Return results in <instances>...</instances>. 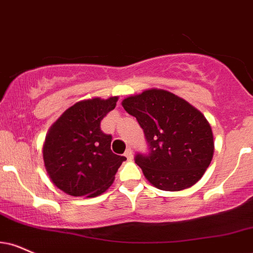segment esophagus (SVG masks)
<instances>
[{
	"label": "esophagus",
	"instance_id": "1",
	"mask_svg": "<svg viewBox=\"0 0 253 253\" xmlns=\"http://www.w3.org/2000/svg\"><path fill=\"white\" fill-rule=\"evenodd\" d=\"M125 157H126L128 160H132L133 159V151L130 150V148H127L126 152H125Z\"/></svg>",
	"mask_w": 253,
	"mask_h": 253
}]
</instances>
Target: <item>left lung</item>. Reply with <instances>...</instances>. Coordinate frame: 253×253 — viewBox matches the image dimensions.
<instances>
[{"label": "left lung", "instance_id": "8db88e82", "mask_svg": "<svg viewBox=\"0 0 253 253\" xmlns=\"http://www.w3.org/2000/svg\"><path fill=\"white\" fill-rule=\"evenodd\" d=\"M136 118L150 145L135 164L154 187L181 191L202 179L214 153L211 125L202 112L169 90L151 88L121 102Z\"/></svg>", "mask_w": 253, "mask_h": 253}]
</instances>
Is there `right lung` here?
I'll return each mask as SVG.
<instances>
[{"label": "right lung", "instance_id": "add662e5", "mask_svg": "<svg viewBox=\"0 0 253 253\" xmlns=\"http://www.w3.org/2000/svg\"><path fill=\"white\" fill-rule=\"evenodd\" d=\"M118 99L81 100L66 109L48 130L42 148L45 171L51 182L69 196H100L113 184L126 160L112 152V136L100 128Z\"/></svg>", "mask_w": 253, "mask_h": 253}]
</instances>
